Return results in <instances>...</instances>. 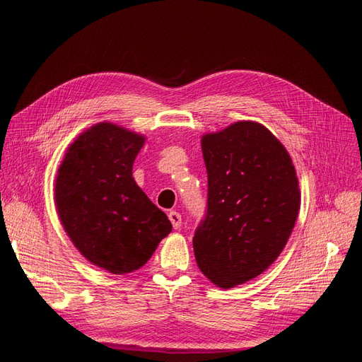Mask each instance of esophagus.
Listing matches in <instances>:
<instances>
[{
  "label": "esophagus",
  "instance_id": "esophagus-1",
  "mask_svg": "<svg viewBox=\"0 0 362 362\" xmlns=\"http://www.w3.org/2000/svg\"><path fill=\"white\" fill-rule=\"evenodd\" d=\"M168 217H170V220H171V223H173L174 229H177V228H180V225H182V216L179 214V212H175V211H171V212H170V214H168Z\"/></svg>",
  "mask_w": 362,
  "mask_h": 362
}]
</instances>
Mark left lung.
Here are the masks:
<instances>
[{
  "label": "left lung",
  "instance_id": "obj_1",
  "mask_svg": "<svg viewBox=\"0 0 362 362\" xmlns=\"http://www.w3.org/2000/svg\"><path fill=\"white\" fill-rule=\"evenodd\" d=\"M206 217L192 238L199 269L230 289L263 274L289 240L301 192L284 145L264 125L238 120L202 136Z\"/></svg>",
  "mask_w": 362,
  "mask_h": 362
}]
</instances>
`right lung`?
Listing matches in <instances>:
<instances>
[{
  "label": "right lung",
  "mask_w": 362,
  "mask_h": 362,
  "mask_svg": "<svg viewBox=\"0 0 362 362\" xmlns=\"http://www.w3.org/2000/svg\"><path fill=\"white\" fill-rule=\"evenodd\" d=\"M145 141L116 124L91 125L69 145L54 179V205L71 243L115 275L141 269L173 229L133 177Z\"/></svg>",
  "instance_id": "1"
}]
</instances>
